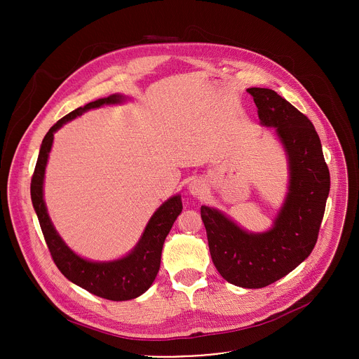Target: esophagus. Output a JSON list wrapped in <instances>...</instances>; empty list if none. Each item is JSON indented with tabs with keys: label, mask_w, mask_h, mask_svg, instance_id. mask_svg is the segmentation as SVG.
I'll return each mask as SVG.
<instances>
[{
	"label": "esophagus",
	"mask_w": 359,
	"mask_h": 359,
	"mask_svg": "<svg viewBox=\"0 0 359 359\" xmlns=\"http://www.w3.org/2000/svg\"><path fill=\"white\" fill-rule=\"evenodd\" d=\"M189 190H190V193H191L193 196H201V194L204 193V190H206V187H204L203 183L194 180V182H191V183L189 184Z\"/></svg>",
	"instance_id": "34e87169"
}]
</instances>
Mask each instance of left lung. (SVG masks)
Listing matches in <instances>:
<instances>
[{
    "label": "left lung",
    "instance_id": "1",
    "mask_svg": "<svg viewBox=\"0 0 359 359\" xmlns=\"http://www.w3.org/2000/svg\"><path fill=\"white\" fill-rule=\"evenodd\" d=\"M262 125L276 129L288 156L290 189L266 233H247L222 212L201 206L212 260L222 277L243 288L283 278L311 254L330 193V170L311 121L267 88H250Z\"/></svg>",
    "mask_w": 359,
    "mask_h": 359
}]
</instances>
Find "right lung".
Masks as SVG:
<instances>
[{"mask_svg":"<svg viewBox=\"0 0 359 359\" xmlns=\"http://www.w3.org/2000/svg\"><path fill=\"white\" fill-rule=\"evenodd\" d=\"M122 100H125L123 95H109L108 97L89 102L85 107H81L60 119L48 130L42 140L39 156L31 180L32 204L54 263L69 281L97 297L111 301H126L136 298L142 295L155 281L161 269L165 238L183 209L180 196L176 194L170 197L155 212V215L150 217L136 247L128 255H125L123 259L107 263H96L79 257L60 237L48 216L42 184L48 156L54 142V133L62 125L75 119L76 116H81L89 109H95L102 105L121 104Z\"/></svg>","mask_w":359,"mask_h":359,"instance_id":"right-lung-1","label":"right lung"}]
</instances>
